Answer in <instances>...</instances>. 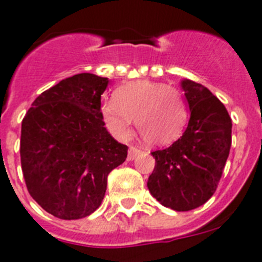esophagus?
Wrapping results in <instances>:
<instances>
[{
  "instance_id": "obj_1",
  "label": "esophagus",
  "mask_w": 262,
  "mask_h": 262,
  "mask_svg": "<svg viewBox=\"0 0 262 262\" xmlns=\"http://www.w3.org/2000/svg\"><path fill=\"white\" fill-rule=\"evenodd\" d=\"M142 150L140 147H136V146H130L129 147V151H128V160H133L134 158L137 157L138 154H141Z\"/></svg>"
}]
</instances>
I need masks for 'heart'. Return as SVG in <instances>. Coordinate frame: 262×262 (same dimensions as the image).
Here are the masks:
<instances>
[{"label": "heart", "mask_w": 262, "mask_h": 262, "mask_svg": "<svg viewBox=\"0 0 262 262\" xmlns=\"http://www.w3.org/2000/svg\"><path fill=\"white\" fill-rule=\"evenodd\" d=\"M103 121L119 138H128L133 120L143 140L167 146L183 134L188 122V105L183 94L166 83L136 81L119 87L114 100L100 108Z\"/></svg>", "instance_id": "1"}]
</instances>
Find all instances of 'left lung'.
<instances>
[{
  "mask_svg": "<svg viewBox=\"0 0 262 262\" xmlns=\"http://www.w3.org/2000/svg\"><path fill=\"white\" fill-rule=\"evenodd\" d=\"M190 119L169 147L152 151L154 171L147 188L163 206L188 211L204 205L216 190L231 147L232 121L223 103L206 87L184 79Z\"/></svg>",
  "mask_w": 262,
  "mask_h": 262,
  "instance_id": "1",
  "label": "left lung"
}]
</instances>
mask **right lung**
<instances>
[{"instance_id":"1","label":"right lung","mask_w":262,"mask_h":262,"mask_svg":"<svg viewBox=\"0 0 262 262\" xmlns=\"http://www.w3.org/2000/svg\"><path fill=\"white\" fill-rule=\"evenodd\" d=\"M108 78L81 73L40 94L22 121L20 163L28 193L47 213L81 219L104 199L108 173L128 146L104 128L100 96Z\"/></svg>"}]
</instances>
